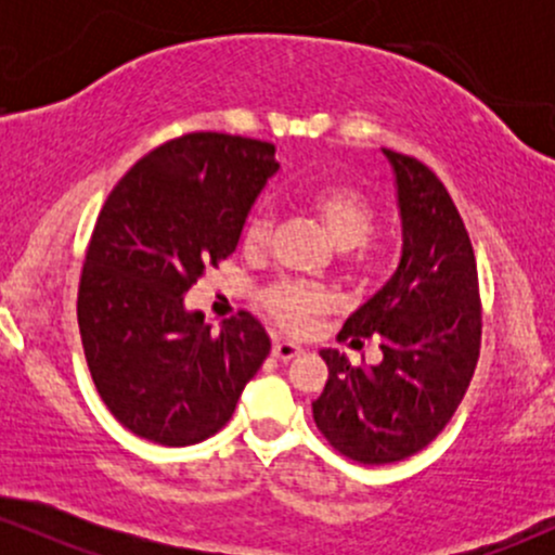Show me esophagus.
Instances as JSON below:
<instances>
[{
  "instance_id": "1",
  "label": "esophagus",
  "mask_w": 555,
  "mask_h": 555,
  "mask_svg": "<svg viewBox=\"0 0 555 555\" xmlns=\"http://www.w3.org/2000/svg\"><path fill=\"white\" fill-rule=\"evenodd\" d=\"M302 352V347H297V344H292V341H273V349H271V354L276 360H292V358H297V354Z\"/></svg>"
}]
</instances>
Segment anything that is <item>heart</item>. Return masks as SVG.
<instances>
[{"mask_svg": "<svg viewBox=\"0 0 555 555\" xmlns=\"http://www.w3.org/2000/svg\"><path fill=\"white\" fill-rule=\"evenodd\" d=\"M305 206L313 211L339 250H344V266L349 273H362L373 266L375 250L371 247L375 227V203L365 190L352 182H321L305 195ZM273 232V211L269 203H258L245 219L242 242L250 253L263 250ZM263 313L276 323L279 328L299 331L310 328V323L323 313H328L334 297L323 286L310 282H276L266 286L258 295Z\"/></svg>", "mask_w": 555, "mask_h": 555, "instance_id": "1", "label": "heart"}]
</instances>
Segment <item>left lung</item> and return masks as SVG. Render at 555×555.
<instances>
[{"mask_svg":"<svg viewBox=\"0 0 555 555\" xmlns=\"http://www.w3.org/2000/svg\"><path fill=\"white\" fill-rule=\"evenodd\" d=\"M397 175L399 269L347 318L339 339L378 336L380 365L323 349L328 380L313 417L336 451L360 464L417 454L454 417L480 358L482 308L473 242L449 190L417 158L384 149Z\"/></svg>","mask_w":555,"mask_h":555,"instance_id":"left-lung-1","label":"left lung"}]
</instances>
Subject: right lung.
Instances as JSON below:
<instances>
[{"mask_svg": "<svg viewBox=\"0 0 555 555\" xmlns=\"http://www.w3.org/2000/svg\"><path fill=\"white\" fill-rule=\"evenodd\" d=\"M266 140L190 132L145 154L101 206L78 286V326L95 391L127 430L162 446L219 433L269 358L245 310L219 334L184 292L237 247L279 162Z\"/></svg>", "mask_w": 555, "mask_h": 555, "instance_id": "add662e5", "label": "right lung"}]
</instances>
